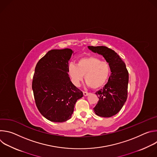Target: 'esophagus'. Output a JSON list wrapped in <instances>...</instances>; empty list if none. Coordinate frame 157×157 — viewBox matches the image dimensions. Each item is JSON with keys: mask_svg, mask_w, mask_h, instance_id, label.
I'll return each instance as SVG.
<instances>
[{"mask_svg": "<svg viewBox=\"0 0 157 157\" xmlns=\"http://www.w3.org/2000/svg\"><path fill=\"white\" fill-rule=\"evenodd\" d=\"M83 94H84V96H88L89 94V93H87V92H85V91H83Z\"/></svg>", "mask_w": 157, "mask_h": 157, "instance_id": "1", "label": "esophagus"}]
</instances>
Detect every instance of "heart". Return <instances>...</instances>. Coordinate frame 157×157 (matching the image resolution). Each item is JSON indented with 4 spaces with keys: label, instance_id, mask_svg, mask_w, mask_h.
<instances>
[{
    "label": "heart",
    "instance_id": "1",
    "mask_svg": "<svg viewBox=\"0 0 157 157\" xmlns=\"http://www.w3.org/2000/svg\"><path fill=\"white\" fill-rule=\"evenodd\" d=\"M110 66L107 61L95 56H87L79 59L76 65L70 64L68 73L73 83L78 86L85 76V81L93 89L102 87L110 76Z\"/></svg>",
    "mask_w": 157,
    "mask_h": 157
}]
</instances>
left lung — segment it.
Returning <instances> with one entry per match:
<instances>
[{
	"mask_svg": "<svg viewBox=\"0 0 157 157\" xmlns=\"http://www.w3.org/2000/svg\"><path fill=\"white\" fill-rule=\"evenodd\" d=\"M87 47L102 55L110 66V76L104 87L96 93L99 101L93 109L96 115L110 117L119 113L127 100L128 73L125 63L114 50L104 46Z\"/></svg>",
	"mask_w": 157,
	"mask_h": 157,
	"instance_id": "obj_1",
	"label": "left lung"
}]
</instances>
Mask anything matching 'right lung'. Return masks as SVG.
I'll return each mask as SVG.
<instances>
[{"instance_id": "right-lung-1", "label": "right lung", "mask_w": 157, "mask_h": 157, "mask_svg": "<svg viewBox=\"0 0 157 157\" xmlns=\"http://www.w3.org/2000/svg\"><path fill=\"white\" fill-rule=\"evenodd\" d=\"M70 48L52 50L37 63L32 81L36 107L47 119L63 122L71 117L76 101L83 93L71 81Z\"/></svg>"}]
</instances>
